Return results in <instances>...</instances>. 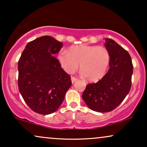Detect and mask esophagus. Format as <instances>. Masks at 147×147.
I'll use <instances>...</instances> for the list:
<instances>
[{"instance_id":"obj_1","label":"esophagus","mask_w":147,"mask_h":147,"mask_svg":"<svg viewBox=\"0 0 147 147\" xmlns=\"http://www.w3.org/2000/svg\"><path fill=\"white\" fill-rule=\"evenodd\" d=\"M71 79L72 83H74V82H75L76 80H77V78H76V77H74V76H72V77L71 78Z\"/></svg>"}]
</instances>
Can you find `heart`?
Returning <instances> with one entry per match:
<instances>
[{
	"label": "heart",
	"instance_id": "b5f03b06",
	"mask_svg": "<svg viewBox=\"0 0 147 147\" xmlns=\"http://www.w3.org/2000/svg\"><path fill=\"white\" fill-rule=\"evenodd\" d=\"M66 72H75L80 64V71L90 82H98L104 77L110 61L108 50L104 47L82 44L72 46L69 51H62L58 55Z\"/></svg>",
	"mask_w": 147,
	"mask_h": 147
}]
</instances>
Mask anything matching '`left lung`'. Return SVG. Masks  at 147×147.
Masks as SVG:
<instances>
[{"mask_svg": "<svg viewBox=\"0 0 147 147\" xmlns=\"http://www.w3.org/2000/svg\"><path fill=\"white\" fill-rule=\"evenodd\" d=\"M105 46L110 55V69L96 83L87 84L82 98L90 109L108 112L124 100L132 85L133 65L128 52L114 40L106 39Z\"/></svg>", "mask_w": 147, "mask_h": 147, "instance_id": "left-lung-1", "label": "left lung"}]
</instances>
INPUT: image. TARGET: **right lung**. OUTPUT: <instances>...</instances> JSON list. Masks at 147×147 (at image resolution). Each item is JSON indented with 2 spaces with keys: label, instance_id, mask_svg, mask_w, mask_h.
I'll list each match as a JSON object with an SVG mask.
<instances>
[{
  "label": "right lung",
  "instance_id": "1",
  "mask_svg": "<svg viewBox=\"0 0 147 147\" xmlns=\"http://www.w3.org/2000/svg\"><path fill=\"white\" fill-rule=\"evenodd\" d=\"M63 43L43 36L27 43L18 62V86L27 106L37 113L55 112L71 86V77L55 56Z\"/></svg>",
  "mask_w": 147,
  "mask_h": 147
}]
</instances>
